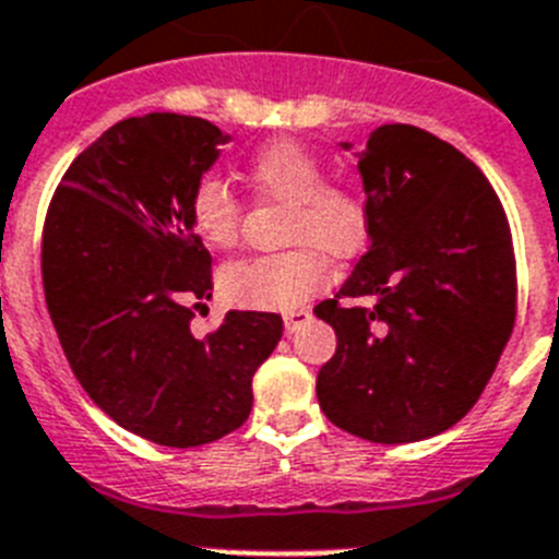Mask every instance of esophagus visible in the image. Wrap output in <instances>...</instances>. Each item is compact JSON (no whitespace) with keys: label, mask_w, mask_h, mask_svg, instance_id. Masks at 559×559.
<instances>
[{"label":"esophagus","mask_w":559,"mask_h":559,"mask_svg":"<svg viewBox=\"0 0 559 559\" xmlns=\"http://www.w3.org/2000/svg\"><path fill=\"white\" fill-rule=\"evenodd\" d=\"M310 310L308 308H294V310H288V313L283 316L285 319V330H288V333H296V330L302 328V324H308L310 322Z\"/></svg>","instance_id":"obj_1"}]
</instances>
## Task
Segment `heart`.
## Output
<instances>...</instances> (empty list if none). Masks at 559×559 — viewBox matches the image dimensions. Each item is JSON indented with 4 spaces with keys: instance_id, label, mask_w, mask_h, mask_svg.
<instances>
[{
    "instance_id": "heart-1",
    "label": "heart",
    "mask_w": 559,
    "mask_h": 559,
    "mask_svg": "<svg viewBox=\"0 0 559 559\" xmlns=\"http://www.w3.org/2000/svg\"><path fill=\"white\" fill-rule=\"evenodd\" d=\"M246 176L257 199L288 206L285 237L299 249L235 260L221 271V290L240 308L290 310L328 285L330 265L320 248L335 257L358 249L367 235V204L355 187L330 181L324 162L296 140L260 147ZM187 212L204 243L218 249L237 243L243 201L221 176L204 173L192 181Z\"/></svg>"
}]
</instances>
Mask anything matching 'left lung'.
<instances>
[{
    "instance_id": "left-lung-1",
    "label": "left lung",
    "mask_w": 559,
    "mask_h": 559,
    "mask_svg": "<svg viewBox=\"0 0 559 559\" xmlns=\"http://www.w3.org/2000/svg\"><path fill=\"white\" fill-rule=\"evenodd\" d=\"M358 170L369 249L313 308L338 338L316 394L333 426L400 445L456 426L490 383L515 328V249L487 176L433 133L374 128Z\"/></svg>"
}]
</instances>
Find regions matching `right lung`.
Masks as SVG:
<instances>
[{
    "instance_id": "1",
    "label": "right lung",
    "mask_w": 559,
    "mask_h": 559,
    "mask_svg": "<svg viewBox=\"0 0 559 559\" xmlns=\"http://www.w3.org/2000/svg\"><path fill=\"white\" fill-rule=\"evenodd\" d=\"M226 140L201 117H128L69 165L44 221V299L69 367L117 426L156 445L243 426L254 372L283 338V319L257 310H229L206 338L190 330L212 257L187 199Z\"/></svg>"
}]
</instances>
